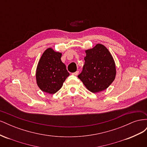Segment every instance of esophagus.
Masks as SVG:
<instances>
[{
    "mask_svg": "<svg viewBox=\"0 0 147 147\" xmlns=\"http://www.w3.org/2000/svg\"><path fill=\"white\" fill-rule=\"evenodd\" d=\"M78 74H79V72H78V71H76V72H75L72 73V75H75V76H77V75H78Z\"/></svg>",
    "mask_w": 147,
    "mask_h": 147,
    "instance_id": "esophagus-1",
    "label": "esophagus"
}]
</instances>
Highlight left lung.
I'll return each instance as SVG.
<instances>
[{"label": "left lung", "mask_w": 147, "mask_h": 147, "mask_svg": "<svg viewBox=\"0 0 147 147\" xmlns=\"http://www.w3.org/2000/svg\"><path fill=\"white\" fill-rule=\"evenodd\" d=\"M85 52V62L78 77L92 92L106 90L116 76V67L112 55L102 44H97Z\"/></svg>", "instance_id": "obj_1"}]
</instances>
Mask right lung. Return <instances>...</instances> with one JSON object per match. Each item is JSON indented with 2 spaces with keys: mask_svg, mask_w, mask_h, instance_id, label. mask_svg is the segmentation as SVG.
Instances as JSON below:
<instances>
[{
  "mask_svg": "<svg viewBox=\"0 0 147 147\" xmlns=\"http://www.w3.org/2000/svg\"><path fill=\"white\" fill-rule=\"evenodd\" d=\"M61 56L62 53L49 48L40 59L36 70V80L42 91L55 94L69 76L65 65L61 61Z\"/></svg>",
  "mask_w": 147,
  "mask_h": 147,
  "instance_id": "right-lung-1",
  "label": "right lung"
}]
</instances>
